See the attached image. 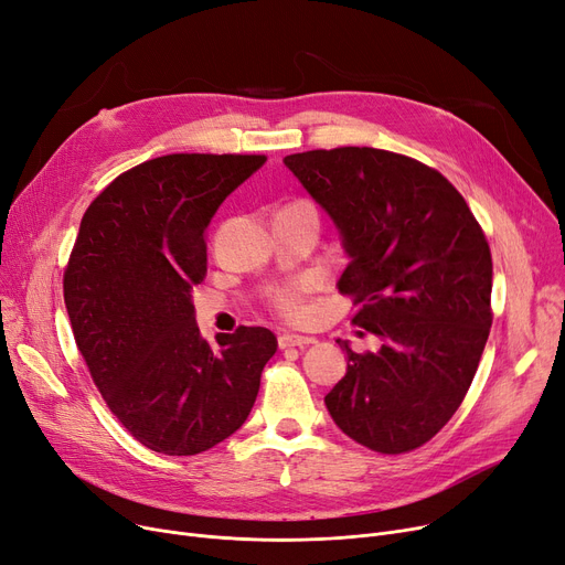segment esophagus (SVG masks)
Here are the masks:
<instances>
[{"label":"esophagus","instance_id":"obj_1","mask_svg":"<svg viewBox=\"0 0 565 565\" xmlns=\"http://www.w3.org/2000/svg\"><path fill=\"white\" fill-rule=\"evenodd\" d=\"M313 343L311 337H302V334H281L279 337V349H305Z\"/></svg>","mask_w":565,"mask_h":565}]
</instances>
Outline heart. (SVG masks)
Instances as JSON below:
<instances>
[{
  "label": "heart",
  "mask_w": 565,
  "mask_h": 565,
  "mask_svg": "<svg viewBox=\"0 0 565 565\" xmlns=\"http://www.w3.org/2000/svg\"><path fill=\"white\" fill-rule=\"evenodd\" d=\"M267 307L275 316L288 323H298L307 313L305 305V286L302 284H284L267 292Z\"/></svg>",
  "instance_id": "heart-1"
}]
</instances>
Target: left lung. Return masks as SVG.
<instances>
[{
    "label": "left lung",
    "mask_w": 565,
    "mask_h": 565,
    "mask_svg": "<svg viewBox=\"0 0 565 565\" xmlns=\"http://www.w3.org/2000/svg\"><path fill=\"white\" fill-rule=\"evenodd\" d=\"M351 256L339 292L353 326L381 339L355 353L326 395L337 427L360 446L402 455L452 418L492 328V252L463 195L411 157L376 147L290 154ZM360 332V334H364Z\"/></svg>",
    "instance_id": "8db88e82"
}]
</instances>
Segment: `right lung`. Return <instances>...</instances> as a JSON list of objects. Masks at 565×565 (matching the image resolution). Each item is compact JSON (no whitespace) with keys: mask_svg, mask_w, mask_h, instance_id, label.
Masks as SVG:
<instances>
[{"mask_svg":"<svg viewBox=\"0 0 565 565\" xmlns=\"http://www.w3.org/2000/svg\"><path fill=\"white\" fill-rule=\"evenodd\" d=\"M265 154H166L117 175L83 214L64 302L94 385L154 452L189 457L237 431L277 351L267 328L201 337L191 286L214 212Z\"/></svg>","mask_w":565,"mask_h":565,"instance_id":"right-lung-1","label":"right lung"}]
</instances>
